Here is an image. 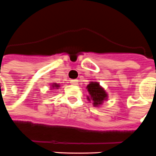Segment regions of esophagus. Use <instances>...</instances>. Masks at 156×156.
Wrapping results in <instances>:
<instances>
[{
	"instance_id": "34e87169",
	"label": "esophagus",
	"mask_w": 156,
	"mask_h": 156,
	"mask_svg": "<svg viewBox=\"0 0 156 156\" xmlns=\"http://www.w3.org/2000/svg\"><path fill=\"white\" fill-rule=\"evenodd\" d=\"M70 84H71V85H74V86H77V85H78V80H70Z\"/></svg>"
}]
</instances>
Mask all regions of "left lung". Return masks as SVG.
Returning a JSON list of instances; mask_svg holds the SVG:
<instances>
[{
	"instance_id": "left-lung-1",
	"label": "left lung",
	"mask_w": 156,
	"mask_h": 156,
	"mask_svg": "<svg viewBox=\"0 0 156 156\" xmlns=\"http://www.w3.org/2000/svg\"><path fill=\"white\" fill-rule=\"evenodd\" d=\"M87 90L89 91L90 97H88L87 99L90 101H93L94 106H98L102 103V101L107 99L108 95L106 94V91L101 88L98 82H90L87 86Z\"/></svg>"
}]
</instances>
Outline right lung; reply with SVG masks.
Returning a JSON list of instances; mask_svg holds the SVG:
<instances>
[{
	"mask_svg": "<svg viewBox=\"0 0 156 156\" xmlns=\"http://www.w3.org/2000/svg\"><path fill=\"white\" fill-rule=\"evenodd\" d=\"M52 87H55V88H57V89H58V85H57V84H53V85H52ZM53 89H55V88H53Z\"/></svg>",
	"mask_w": 156,
	"mask_h": 156,
	"instance_id": "add662e5",
	"label": "right lung"
}]
</instances>
